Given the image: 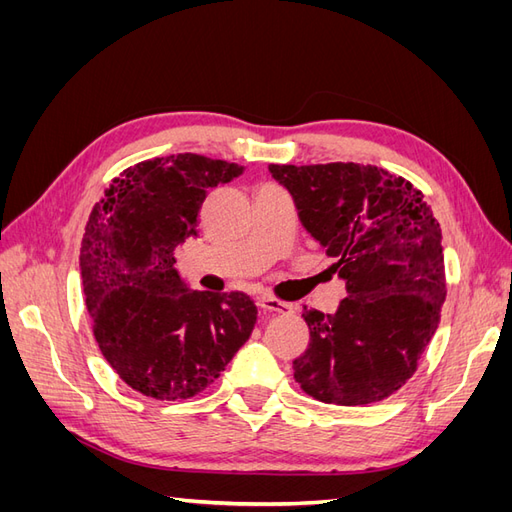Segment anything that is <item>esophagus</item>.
Returning a JSON list of instances; mask_svg holds the SVG:
<instances>
[{
    "label": "esophagus",
    "instance_id": "obj_1",
    "mask_svg": "<svg viewBox=\"0 0 512 512\" xmlns=\"http://www.w3.org/2000/svg\"><path fill=\"white\" fill-rule=\"evenodd\" d=\"M258 307L262 309V312H269V314H290L292 312V305L280 301V299H273L269 297V294H262V297L258 299Z\"/></svg>",
    "mask_w": 512,
    "mask_h": 512
}]
</instances>
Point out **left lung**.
<instances>
[{
	"label": "left lung",
	"instance_id": "left-lung-1",
	"mask_svg": "<svg viewBox=\"0 0 512 512\" xmlns=\"http://www.w3.org/2000/svg\"><path fill=\"white\" fill-rule=\"evenodd\" d=\"M299 220L346 282L335 314L307 309L309 346L292 363L324 404L367 406L401 389L438 329L446 299L442 232L423 192L378 166L271 164Z\"/></svg>",
	"mask_w": 512,
	"mask_h": 512
}]
</instances>
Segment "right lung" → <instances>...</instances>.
Here are the masks:
<instances>
[{
	"mask_svg": "<svg viewBox=\"0 0 512 512\" xmlns=\"http://www.w3.org/2000/svg\"><path fill=\"white\" fill-rule=\"evenodd\" d=\"M241 173L196 153L145 160L115 177L89 215L81 275L91 327L115 374L147 397L203 393L254 331L247 294L190 290L175 269L207 190Z\"/></svg>",
	"mask_w": 512,
	"mask_h": 512,
	"instance_id": "right-lung-1",
	"label": "right lung"
}]
</instances>
